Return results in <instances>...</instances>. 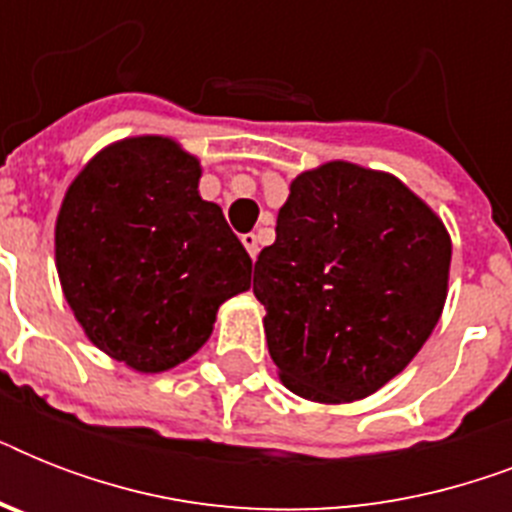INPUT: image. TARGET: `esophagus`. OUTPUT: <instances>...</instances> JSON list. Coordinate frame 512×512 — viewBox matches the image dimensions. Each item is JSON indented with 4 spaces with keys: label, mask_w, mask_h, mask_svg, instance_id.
Listing matches in <instances>:
<instances>
[{
    "label": "esophagus",
    "mask_w": 512,
    "mask_h": 512,
    "mask_svg": "<svg viewBox=\"0 0 512 512\" xmlns=\"http://www.w3.org/2000/svg\"><path fill=\"white\" fill-rule=\"evenodd\" d=\"M241 244H244V247H247L249 257H252V260H255L257 252H260V244H257V236H255V233H244V236H241Z\"/></svg>",
    "instance_id": "1"
}]
</instances>
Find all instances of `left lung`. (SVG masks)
I'll return each mask as SVG.
<instances>
[{"label": "left lung", "instance_id": "left-lung-1", "mask_svg": "<svg viewBox=\"0 0 512 512\" xmlns=\"http://www.w3.org/2000/svg\"><path fill=\"white\" fill-rule=\"evenodd\" d=\"M452 241L398 177L350 162L297 175L252 292L292 393L372 396L417 356L446 303Z\"/></svg>", "mask_w": 512, "mask_h": 512}]
</instances>
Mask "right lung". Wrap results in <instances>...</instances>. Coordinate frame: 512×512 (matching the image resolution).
<instances>
[{
  "label": "right lung",
  "mask_w": 512,
  "mask_h": 512,
  "mask_svg": "<svg viewBox=\"0 0 512 512\" xmlns=\"http://www.w3.org/2000/svg\"><path fill=\"white\" fill-rule=\"evenodd\" d=\"M199 159L159 135L103 148L68 185L55 223L66 303L92 345L135 372H167L247 292L252 260L199 196Z\"/></svg>",
  "instance_id": "add662e5"
}]
</instances>
